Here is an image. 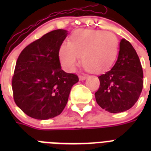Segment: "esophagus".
I'll list each match as a JSON object with an SVG mask.
<instances>
[{
    "mask_svg": "<svg viewBox=\"0 0 151 151\" xmlns=\"http://www.w3.org/2000/svg\"><path fill=\"white\" fill-rule=\"evenodd\" d=\"M86 78H87V76H86V75H80V76H79V79H80L81 81L85 80V79H86Z\"/></svg>",
    "mask_w": 151,
    "mask_h": 151,
    "instance_id": "esophagus-1",
    "label": "esophagus"
}]
</instances>
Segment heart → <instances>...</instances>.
<instances>
[{"label": "heart", "instance_id": "heart-1", "mask_svg": "<svg viewBox=\"0 0 151 151\" xmlns=\"http://www.w3.org/2000/svg\"><path fill=\"white\" fill-rule=\"evenodd\" d=\"M119 50L115 34L99 29H77L70 34L68 42L61 44L59 58L66 70L73 72L80 63L95 73L108 70L117 59Z\"/></svg>", "mask_w": 151, "mask_h": 151}]
</instances>
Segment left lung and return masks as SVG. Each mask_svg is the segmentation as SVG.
<instances>
[{"mask_svg":"<svg viewBox=\"0 0 151 151\" xmlns=\"http://www.w3.org/2000/svg\"><path fill=\"white\" fill-rule=\"evenodd\" d=\"M143 78V68L135 48L129 41L122 39L116 63L99 77L100 85L95 93L97 103L113 114L128 110L140 96Z\"/></svg>","mask_w":151,"mask_h":151,"instance_id":"left-lung-1","label":"left lung"}]
</instances>
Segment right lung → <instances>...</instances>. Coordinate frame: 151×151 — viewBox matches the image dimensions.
I'll return each instance as SVG.
<instances>
[{"instance_id": "add662e5", "label": "right lung", "mask_w": 151, "mask_h": 151, "mask_svg": "<svg viewBox=\"0 0 151 151\" xmlns=\"http://www.w3.org/2000/svg\"><path fill=\"white\" fill-rule=\"evenodd\" d=\"M66 35L65 29L52 30L27 45L18 57L12 80L13 98L33 118L46 120L60 114L71 88L79 80L61 69L59 48Z\"/></svg>"}]
</instances>
